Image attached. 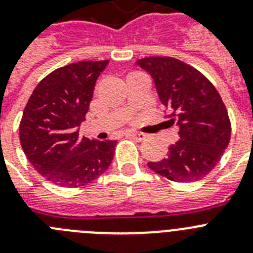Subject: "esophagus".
Here are the masks:
<instances>
[{
	"instance_id": "obj_1",
	"label": "esophagus",
	"mask_w": 253,
	"mask_h": 253,
	"mask_svg": "<svg viewBox=\"0 0 253 253\" xmlns=\"http://www.w3.org/2000/svg\"><path fill=\"white\" fill-rule=\"evenodd\" d=\"M128 135H130L131 138H134L135 141L138 142L144 141L146 137H147V134H144V133H137V131H130V133H128Z\"/></svg>"
}]
</instances>
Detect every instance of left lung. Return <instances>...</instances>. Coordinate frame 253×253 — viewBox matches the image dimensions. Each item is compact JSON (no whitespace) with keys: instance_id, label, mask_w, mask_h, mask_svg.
<instances>
[{"instance_id":"1","label":"left lung","mask_w":253,"mask_h":253,"mask_svg":"<svg viewBox=\"0 0 253 253\" xmlns=\"http://www.w3.org/2000/svg\"><path fill=\"white\" fill-rule=\"evenodd\" d=\"M156 85L160 101L171 112L180 139L148 168L178 183L197 182L217 165L230 141V120L216 88L202 73L174 57L138 60Z\"/></svg>"}]
</instances>
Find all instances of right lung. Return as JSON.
<instances>
[{"instance_id": "right-lung-1", "label": "right lung", "mask_w": 253, "mask_h": 253, "mask_svg": "<svg viewBox=\"0 0 253 253\" xmlns=\"http://www.w3.org/2000/svg\"><path fill=\"white\" fill-rule=\"evenodd\" d=\"M109 60L79 61L56 69L38 83L23 111L19 135L24 153L41 175L77 188L109 169L116 141L81 137L79 126Z\"/></svg>"}]
</instances>
